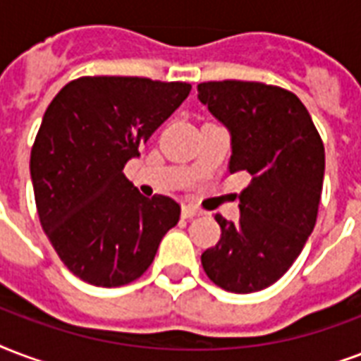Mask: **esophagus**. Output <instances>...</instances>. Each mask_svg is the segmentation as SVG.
Returning a JSON list of instances; mask_svg holds the SVG:
<instances>
[{
	"label": "esophagus",
	"instance_id": "obj_1",
	"mask_svg": "<svg viewBox=\"0 0 361 361\" xmlns=\"http://www.w3.org/2000/svg\"><path fill=\"white\" fill-rule=\"evenodd\" d=\"M181 216L185 217V219H192V217L200 216V212L197 208H192V206H183L181 208Z\"/></svg>",
	"mask_w": 361,
	"mask_h": 361
}]
</instances>
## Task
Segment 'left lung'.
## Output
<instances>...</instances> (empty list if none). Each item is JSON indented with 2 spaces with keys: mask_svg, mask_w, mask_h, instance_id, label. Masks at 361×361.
<instances>
[{
  "mask_svg": "<svg viewBox=\"0 0 361 361\" xmlns=\"http://www.w3.org/2000/svg\"><path fill=\"white\" fill-rule=\"evenodd\" d=\"M199 100L231 134V174L246 170L240 219L216 214L221 238L200 261L225 291L254 293L284 276L314 229L326 153L290 90L254 81L200 82Z\"/></svg>",
  "mask_w": 361,
  "mask_h": 361,
  "instance_id": "obj_1",
  "label": "left lung"
}]
</instances>
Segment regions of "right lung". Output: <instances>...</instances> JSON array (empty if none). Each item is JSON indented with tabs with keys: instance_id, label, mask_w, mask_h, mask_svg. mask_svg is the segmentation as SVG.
Listing matches in <instances>:
<instances>
[{
	"instance_id": "obj_1",
	"label": "right lung",
	"mask_w": 361,
	"mask_h": 361,
	"mask_svg": "<svg viewBox=\"0 0 361 361\" xmlns=\"http://www.w3.org/2000/svg\"><path fill=\"white\" fill-rule=\"evenodd\" d=\"M189 92V82L81 77L47 107L30 157L35 206L62 263L85 282L140 279L178 224L180 204L145 199L123 169Z\"/></svg>"
}]
</instances>
